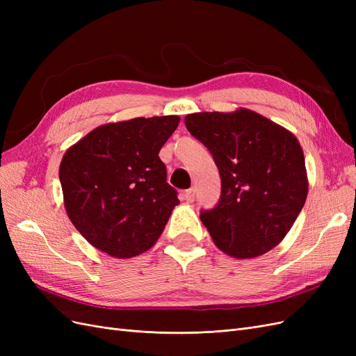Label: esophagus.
<instances>
[{
  "label": "esophagus",
  "instance_id": "1",
  "mask_svg": "<svg viewBox=\"0 0 356 356\" xmlns=\"http://www.w3.org/2000/svg\"><path fill=\"white\" fill-rule=\"evenodd\" d=\"M182 197H184V200H187V202H193L196 197V188L191 187V188L186 190L184 193H182Z\"/></svg>",
  "mask_w": 356,
  "mask_h": 356
}]
</instances>
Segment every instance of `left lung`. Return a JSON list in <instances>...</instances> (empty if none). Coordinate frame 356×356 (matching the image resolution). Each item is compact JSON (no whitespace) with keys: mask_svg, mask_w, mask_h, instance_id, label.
<instances>
[{"mask_svg":"<svg viewBox=\"0 0 356 356\" xmlns=\"http://www.w3.org/2000/svg\"><path fill=\"white\" fill-rule=\"evenodd\" d=\"M188 132L209 149L221 196L200 220L220 250L254 258L281 242L305 207L307 175L297 138L251 110L186 115Z\"/></svg>","mask_w":356,"mask_h":356,"instance_id":"1","label":"left lung"}]
</instances>
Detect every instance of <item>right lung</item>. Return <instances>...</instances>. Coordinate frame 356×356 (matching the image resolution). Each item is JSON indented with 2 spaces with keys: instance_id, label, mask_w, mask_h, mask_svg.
<instances>
[{
  "instance_id": "1",
  "label": "right lung",
  "mask_w": 356,
  "mask_h": 356,
  "mask_svg": "<svg viewBox=\"0 0 356 356\" xmlns=\"http://www.w3.org/2000/svg\"><path fill=\"white\" fill-rule=\"evenodd\" d=\"M178 123V115H161L104 124L63 156L59 179L67 213L99 251L131 258L163 232L179 200L159 152Z\"/></svg>"
}]
</instances>
